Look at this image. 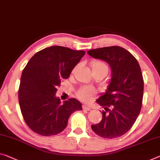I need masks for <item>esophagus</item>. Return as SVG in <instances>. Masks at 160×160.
<instances>
[{"label":"esophagus","mask_w":160,"mask_h":160,"mask_svg":"<svg viewBox=\"0 0 160 160\" xmlns=\"http://www.w3.org/2000/svg\"><path fill=\"white\" fill-rule=\"evenodd\" d=\"M82 109H83V110H87V111H89V110H91V107H88V106H87V105H83Z\"/></svg>","instance_id":"1"}]
</instances>
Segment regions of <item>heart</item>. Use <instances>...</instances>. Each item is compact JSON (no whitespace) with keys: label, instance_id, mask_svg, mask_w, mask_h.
I'll use <instances>...</instances> for the list:
<instances>
[{"label":"heart","instance_id":"b5f03b06","mask_svg":"<svg viewBox=\"0 0 160 160\" xmlns=\"http://www.w3.org/2000/svg\"><path fill=\"white\" fill-rule=\"evenodd\" d=\"M91 66L93 72H105L108 73L109 68L107 63L102 61H94L91 63ZM77 68V66L73 68L72 73L73 74ZM97 94V90L94 88L88 86H84L80 88L77 92V97L78 99L83 102H89Z\"/></svg>","mask_w":160,"mask_h":160}]
</instances>
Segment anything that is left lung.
Here are the masks:
<instances>
[{
  "instance_id": "obj_1",
  "label": "left lung",
  "mask_w": 160,
  "mask_h": 160,
  "mask_svg": "<svg viewBox=\"0 0 160 160\" xmlns=\"http://www.w3.org/2000/svg\"><path fill=\"white\" fill-rule=\"evenodd\" d=\"M88 54L105 61L112 68V79L105 94L97 100L104 108L102 119L92 129L99 137L113 139L132 128L142 109L144 80L138 61L120 46L92 49Z\"/></svg>"
}]
</instances>
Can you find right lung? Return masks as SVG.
Here are the masks:
<instances>
[{
	"instance_id": "right-lung-1",
	"label": "right lung",
	"mask_w": 160,
	"mask_h": 160,
	"mask_svg": "<svg viewBox=\"0 0 160 160\" xmlns=\"http://www.w3.org/2000/svg\"><path fill=\"white\" fill-rule=\"evenodd\" d=\"M85 51L53 46L35 53L22 72L18 100L23 119L35 133L49 137L64 129L70 115L82 110V104L69 99L61 104L56 97L62 78H68Z\"/></svg>"
}]
</instances>
